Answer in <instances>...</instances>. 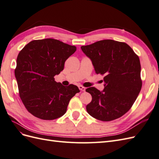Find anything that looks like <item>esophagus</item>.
I'll return each instance as SVG.
<instances>
[{"mask_svg": "<svg viewBox=\"0 0 159 159\" xmlns=\"http://www.w3.org/2000/svg\"><path fill=\"white\" fill-rule=\"evenodd\" d=\"M78 88H79L80 90H81V91H85V88L83 87V86L79 85V86H78Z\"/></svg>", "mask_w": 159, "mask_h": 159, "instance_id": "obj_1", "label": "esophagus"}]
</instances>
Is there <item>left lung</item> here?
I'll return each mask as SVG.
<instances>
[{
	"mask_svg": "<svg viewBox=\"0 0 159 159\" xmlns=\"http://www.w3.org/2000/svg\"><path fill=\"white\" fill-rule=\"evenodd\" d=\"M81 49L92 62L95 73L104 75L103 91L86 89L92 97L86 105L88 113L103 121L121 117L131 109L141 89L138 56L126 43L113 40H100Z\"/></svg>",
	"mask_w": 159,
	"mask_h": 159,
	"instance_id": "left-lung-1",
	"label": "left lung"
}]
</instances>
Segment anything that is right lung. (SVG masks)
I'll return each mask as SVG.
<instances>
[{"label":"right lung","instance_id":"1","mask_svg":"<svg viewBox=\"0 0 159 159\" xmlns=\"http://www.w3.org/2000/svg\"><path fill=\"white\" fill-rule=\"evenodd\" d=\"M75 51L74 46L46 38L31 41L19 52L14 70L19 95L34 116L44 120L61 117L70 99L80 92L76 85L64 86L54 78Z\"/></svg>","mask_w":159,"mask_h":159}]
</instances>
